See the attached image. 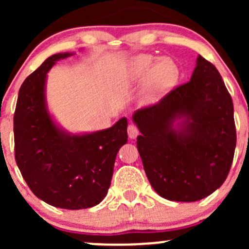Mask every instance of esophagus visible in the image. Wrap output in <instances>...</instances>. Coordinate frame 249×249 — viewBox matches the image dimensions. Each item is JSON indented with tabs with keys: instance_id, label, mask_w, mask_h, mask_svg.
Returning <instances> with one entry per match:
<instances>
[{
	"instance_id": "34e87169",
	"label": "esophagus",
	"mask_w": 249,
	"mask_h": 249,
	"mask_svg": "<svg viewBox=\"0 0 249 249\" xmlns=\"http://www.w3.org/2000/svg\"><path fill=\"white\" fill-rule=\"evenodd\" d=\"M127 134H128V137H130L131 139L137 138V136H138V134H139L138 127H137L134 124H130L127 126Z\"/></svg>"
}]
</instances>
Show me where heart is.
Masks as SVG:
<instances>
[{
  "label": "heart",
  "instance_id": "b5f03b06",
  "mask_svg": "<svg viewBox=\"0 0 249 249\" xmlns=\"http://www.w3.org/2000/svg\"><path fill=\"white\" fill-rule=\"evenodd\" d=\"M177 65L168 58H156L151 55H138L131 59L127 67V77L137 82L145 79V97L153 101L157 97L170 90L178 79Z\"/></svg>",
  "mask_w": 249,
  "mask_h": 249
}]
</instances>
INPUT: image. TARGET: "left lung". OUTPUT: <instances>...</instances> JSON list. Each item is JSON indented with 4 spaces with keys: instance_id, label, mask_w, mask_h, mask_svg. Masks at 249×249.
Returning a JSON list of instances; mask_svg holds the SVG:
<instances>
[{
    "instance_id": "obj_1",
    "label": "left lung",
    "mask_w": 249,
    "mask_h": 249,
    "mask_svg": "<svg viewBox=\"0 0 249 249\" xmlns=\"http://www.w3.org/2000/svg\"><path fill=\"white\" fill-rule=\"evenodd\" d=\"M132 119L142 133L137 147L145 173L162 198L198 201L224 184L236 131L232 97L212 63L199 55L190 82Z\"/></svg>"
}]
</instances>
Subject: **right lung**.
I'll use <instances>...</instances> for the list:
<instances>
[{"mask_svg": "<svg viewBox=\"0 0 249 249\" xmlns=\"http://www.w3.org/2000/svg\"><path fill=\"white\" fill-rule=\"evenodd\" d=\"M71 53H56L25 78L14 113L15 159L37 198L65 210L98 205L107 196L116 156L127 142V119L87 134L59 130L45 103L47 72Z\"/></svg>", "mask_w": 249, "mask_h": 249, "instance_id": "right-lung-1", "label": "right lung"}]
</instances>
